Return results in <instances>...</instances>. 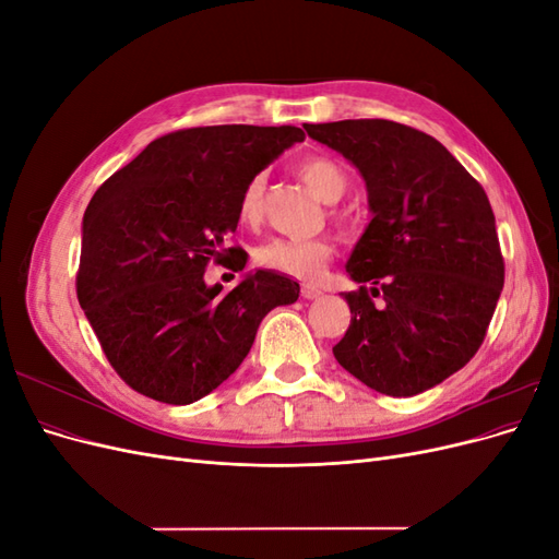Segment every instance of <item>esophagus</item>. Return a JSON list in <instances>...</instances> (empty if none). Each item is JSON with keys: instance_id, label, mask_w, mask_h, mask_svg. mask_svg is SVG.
<instances>
[{"instance_id": "34e87169", "label": "esophagus", "mask_w": 559, "mask_h": 559, "mask_svg": "<svg viewBox=\"0 0 559 559\" xmlns=\"http://www.w3.org/2000/svg\"><path fill=\"white\" fill-rule=\"evenodd\" d=\"M300 296H302V298H308V300H314V298H319V296H321V289H317V286H312V284H302Z\"/></svg>"}]
</instances>
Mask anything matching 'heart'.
Segmentation results:
<instances>
[{
    "instance_id": "obj_1",
    "label": "heart",
    "mask_w": 559,
    "mask_h": 559,
    "mask_svg": "<svg viewBox=\"0 0 559 559\" xmlns=\"http://www.w3.org/2000/svg\"><path fill=\"white\" fill-rule=\"evenodd\" d=\"M298 175L310 189L324 200L335 202L347 191L345 167L326 154H314L298 163ZM263 175H253L245 183L238 202V216L245 226H253L261 218V195H263ZM333 257V242L329 238H308L289 240L273 238L257 249V263L261 267L275 270L282 275H292L298 280H317L324 273L326 263Z\"/></svg>"
}]
</instances>
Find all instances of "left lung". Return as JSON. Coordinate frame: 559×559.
Wrapping results in <instances>:
<instances>
[{
	"instance_id": "1",
	"label": "left lung",
	"mask_w": 559,
	"mask_h": 559,
	"mask_svg": "<svg viewBox=\"0 0 559 559\" xmlns=\"http://www.w3.org/2000/svg\"><path fill=\"white\" fill-rule=\"evenodd\" d=\"M302 128L359 167L373 212L347 261L361 286L345 294L352 319L335 359L380 394L427 392L473 359L503 289L487 193L411 126L359 118Z\"/></svg>"
}]
</instances>
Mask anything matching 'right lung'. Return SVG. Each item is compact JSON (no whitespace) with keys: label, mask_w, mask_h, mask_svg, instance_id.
<instances>
[{"label":"right lung","mask_w":559,"mask_h":559,"mask_svg":"<svg viewBox=\"0 0 559 559\" xmlns=\"http://www.w3.org/2000/svg\"><path fill=\"white\" fill-rule=\"evenodd\" d=\"M302 140L294 126L186 128L151 142L95 191L76 296L134 392L173 405L207 396L245 361L261 319L298 300V282L270 270L226 294L205 284V270L245 267V249L228 245L245 183Z\"/></svg>","instance_id":"1"}]
</instances>
